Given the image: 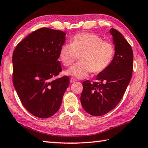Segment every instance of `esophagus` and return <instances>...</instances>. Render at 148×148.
Instances as JSON below:
<instances>
[{
  "label": "esophagus",
  "instance_id": "1",
  "mask_svg": "<svg viewBox=\"0 0 148 148\" xmlns=\"http://www.w3.org/2000/svg\"><path fill=\"white\" fill-rule=\"evenodd\" d=\"M76 81V79L74 78V77H71V79H70V82H71V83H74V82H75Z\"/></svg>",
  "mask_w": 148,
  "mask_h": 148
}]
</instances>
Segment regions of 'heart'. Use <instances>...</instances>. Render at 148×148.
Listing matches in <instances>:
<instances>
[{
	"label": "heart",
	"instance_id": "b5f03b06",
	"mask_svg": "<svg viewBox=\"0 0 148 148\" xmlns=\"http://www.w3.org/2000/svg\"><path fill=\"white\" fill-rule=\"evenodd\" d=\"M77 54H81L79 63L66 70L65 74L77 79L87 77L91 71L99 73L106 70L112 62L114 47L111 42L103 41L98 35L92 33L77 34L72 37L71 44L61 47L59 58L66 66L71 65Z\"/></svg>",
	"mask_w": 148,
	"mask_h": 148
}]
</instances>
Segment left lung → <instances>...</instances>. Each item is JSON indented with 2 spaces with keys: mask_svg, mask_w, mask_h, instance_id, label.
Returning a JSON list of instances; mask_svg holds the SVG:
<instances>
[{
  "mask_svg": "<svg viewBox=\"0 0 148 148\" xmlns=\"http://www.w3.org/2000/svg\"><path fill=\"white\" fill-rule=\"evenodd\" d=\"M115 53L110 65L96 76L98 83L83 82L82 106L92 116H101L111 111L120 101L132 76L133 53L131 45L122 34L111 28Z\"/></svg>",
  "mask_w": 148,
  "mask_h": 148,
  "instance_id": "obj_1",
  "label": "left lung"
}]
</instances>
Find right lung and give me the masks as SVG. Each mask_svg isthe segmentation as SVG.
Wrapping results in <instances>:
<instances>
[{"mask_svg":"<svg viewBox=\"0 0 148 148\" xmlns=\"http://www.w3.org/2000/svg\"><path fill=\"white\" fill-rule=\"evenodd\" d=\"M65 36L63 31L40 28L13 51V85L23 106L40 119L49 118L58 111L69 87L68 76L53 79L61 71L58 60Z\"/></svg>","mask_w":148,"mask_h":148,"instance_id":"obj_1","label":"right lung"}]
</instances>
